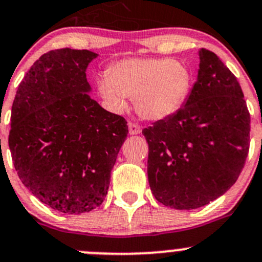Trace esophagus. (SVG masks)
<instances>
[{"label": "esophagus", "instance_id": "1", "mask_svg": "<svg viewBox=\"0 0 262 262\" xmlns=\"http://www.w3.org/2000/svg\"><path fill=\"white\" fill-rule=\"evenodd\" d=\"M128 129H129V134H132V136H134V134H139L142 132L141 126L136 123H129Z\"/></svg>", "mask_w": 262, "mask_h": 262}]
</instances>
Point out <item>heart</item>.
<instances>
[{
    "instance_id": "heart-1",
    "label": "heart",
    "mask_w": 262,
    "mask_h": 262,
    "mask_svg": "<svg viewBox=\"0 0 262 262\" xmlns=\"http://www.w3.org/2000/svg\"><path fill=\"white\" fill-rule=\"evenodd\" d=\"M191 72L168 58H129L114 63L99 81V91L114 110L134 97L137 113L146 120L171 118L181 109L191 90Z\"/></svg>"
}]
</instances>
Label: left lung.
I'll list each match as a JSON object with an SVG mask.
<instances>
[{"label": "left lung", "mask_w": 262, "mask_h": 262, "mask_svg": "<svg viewBox=\"0 0 262 262\" xmlns=\"http://www.w3.org/2000/svg\"><path fill=\"white\" fill-rule=\"evenodd\" d=\"M199 59L181 109L142 132L152 194L179 210L204 207L231 189L250 146V113L238 81L210 50L199 49Z\"/></svg>", "instance_id": "8db88e82"}]
</instances>
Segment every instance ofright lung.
Masks as SVG:
<instances>
[{"mask_svg": "<svg viewBox=\"0 0 262 262\" xmlns=\"http://www.w3.org/2000/svg\"><path fill=\"white\" fill-rule=\"evenodd\" d=\"M96 57L86 49L46 53L12 104L9 147L18 178L41 203L66 214L101 205L128 134L123 116L90 97L86 70Z\"/></svg>", "mask_w": 262, "mask_h": 262, "instance_id": "add662e5", "label": "right lung"}]
</instances>
